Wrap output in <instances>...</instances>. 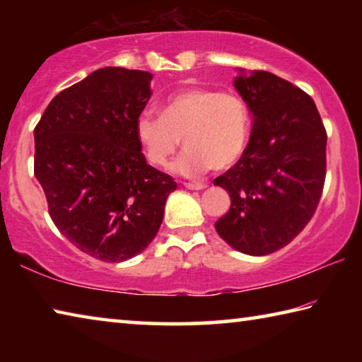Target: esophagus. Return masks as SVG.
<instances>
[{"mask_svg":"<svg viewBox=\"0 0 362 362\" xmlns=\"http://www.w3.org/2000/svg\"><path fill=\"white\" fill-rule=\"evenodd\" d=\"M185 188H188V189H204V188H207V183L188 182V183H185Z\"/></svg>","mask_w":362,"mask_h":362,"instance_id":"esophagus-1","label":"esophagus"}]
</instances>
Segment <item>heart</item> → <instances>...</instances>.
I'll list each match as a JSON object with an SVG mask.
<instances>
[{"label": "heart", "mask_w": 362, "mask_h": 362, "mask_svg": "<svg viewBox=\"0 0 362 362\" xmlns=\"http://www.w3.org/2000/svg\"><path fill=\"white\" fill-rule=\"evenodd\" d=\"M249 110L238 95L209 88H188L170 94L159 115L142 112L136 121V136L148 163L168 166L182 145L183 155L173 170L199 175L207 169L235 166L249 139Z\"/></svg>", "instance_id": "obj_1"}]
</instances>
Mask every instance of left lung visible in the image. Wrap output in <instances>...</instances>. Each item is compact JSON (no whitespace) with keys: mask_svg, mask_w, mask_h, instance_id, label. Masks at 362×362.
Listing matches in <instances>:
<instances>
[{"mask_svg":"<svg viewBox=\"0 0 362 362\" xmlns=\"http://www.w3.org/2000/svg\"><path fill=\"white\" fill-rule=\"evenodd\" d=\"M233 86L254 126L240 161L214 180L231 199L216 230L238 252L268 255L313 217L326 179L327 136L313 99L286 79L238 69Z\"/></svg>","mask_w":362,"mask_h":362,"instance_id":"obj_1","label":"left lung"}]
</instances>
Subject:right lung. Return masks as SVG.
Listing matches in <instances>:
<instances>
[{"label": "right lung", "instance_id": "obj_1", "mask_svg": "<svg viewBox=\"0 0 362 362\" xmlns=\"http://www.w3.org/2000/svg\"><path fill=\"white\" fill-rule=\"evenodd\" d=\"M148 71L105 66L57 94L35 127V177L71 244L119 263L155 240L177 183L146 164L136 121Z\"/></svg>", "mask_w": 362, "mask_h": 362}]
</instances>
